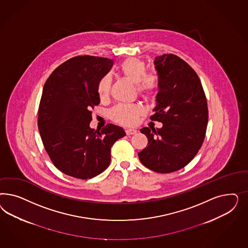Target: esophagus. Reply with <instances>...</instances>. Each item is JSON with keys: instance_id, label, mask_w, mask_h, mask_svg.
Segmentation results:
<instances>
[{"instance_id": "34e87169", "label": "esophagus", "mask_w": 248, "mask_h": 248, "mask_svg": "<svg viewBox=\"0 0 248 248\" xmlns=\"http://www.w3.org/2000/svg\"><path fill=\"white\" fill-rule=\"evenodd\" d=\"M136 132H137V131H136L135 129H126V130H125V133H126V135H135Z\"/></svg>"}]
</instances>
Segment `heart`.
I'll return each mask as SVG.
<instances>
[{"label":"heart","mask_w":248,"mask_h":248,"mask_svg":"<svg viewBox=\"0 0 248 248\" xmlns=\"http://www.w3.org/2000/svg\"><path fill=\"white\" fill-rule=\"evenodd\" d=\"M121 74L127 80L136 84L138 93L148 99H155L159 88V78L154 73L146 74V65L143 61L137 58H128L121 63ZM97 94L101 99L108 96L110 91V77L103 76L97 83ZM143 109L138 105H118L110 111V117L124 125H134Z\"/></svg>","instance_id":"obj_1"}]
</instances>
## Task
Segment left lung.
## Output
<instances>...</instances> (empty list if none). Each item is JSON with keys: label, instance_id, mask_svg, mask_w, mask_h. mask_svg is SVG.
Segmentation results:
<instances>
[{"label": "left lung", "instance_id": "left-lung-1", "mask_svg": "<svg viewBox=\"0 0 248 248\" xmlns=\"http://www.w3.org/2000/svg\"><path fill=\"white\" fill-rule=\"evenodd\" d=\"M159 78L156 106L152 121L163 127H143L147 146L138 153L145 167L168 173L185 167L195 157L204 140L208 123L207 101L195 70L174 54L155 60Z\"/></svg>", "mask_w": 248, "mask_h": 248}]
</instances>
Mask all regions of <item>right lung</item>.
Returning <instances> with one entry per match:
<instances>
[{"instance_id":"right-lung-1","label":"right lung","mask_w":248,"mask_h":248,"mask_svg":"<svg viewBox=\"0 0 248 248\" xmlns=\"http://www.w3.org/2000/svg\"><path fill=\"white\" fill-rule=\"evenodd\" d=\"M113 62L75 56L56 68L45 82L38 110V128L45 150L61 172L78 179L103 173L111 162V147L125 133L112 124L90 127L91 109L100 104L97 83Z\"/></svg>"}]
</instances>
